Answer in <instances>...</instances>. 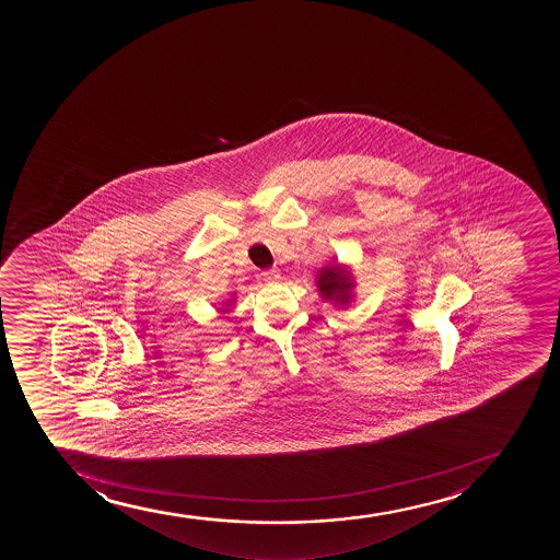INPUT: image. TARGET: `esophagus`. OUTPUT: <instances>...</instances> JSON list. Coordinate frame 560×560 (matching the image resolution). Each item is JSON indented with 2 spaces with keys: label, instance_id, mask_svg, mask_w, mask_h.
I'll list each match as a JSON object with an SVG mask.
<instances>
[{
  "label": "esophagus",
  "instance_id": "34e87169",
  "mask_svg": "<svg viewBox=\"0 0 560 560\" xmlns=\"http://www.w3.org/2000/svg\"><path fill=\"white\" fill-rule=\"evenodd\" d=\"M262 279H265L266 283H277L281 279V271L277 270V268H270V270L262 271Z\"/></svg>",
  "mask_w": 560,
  "mask_h": 560
}]
</instances>
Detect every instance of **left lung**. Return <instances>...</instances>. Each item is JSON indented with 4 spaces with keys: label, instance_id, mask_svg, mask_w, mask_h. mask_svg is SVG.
<instances>
[{
    "label": "left lung",
    "instance_id": "left-lung-1",
    "mask_svg": "<svg viewBox=\"0 0 560 560\" xmlns=\"http://www.w3.org/2000/svg\"><path fill=\"white\" fill-rule=\"evenodd\" d=\"M317 292L327 301H332L335 305H349L352 301V281L351 271L346 266L332 265L325 266L319 270L316 277Z\"/></svg>",
    "mask_w": 560,
    "mask_h": 560
}]
</instances>
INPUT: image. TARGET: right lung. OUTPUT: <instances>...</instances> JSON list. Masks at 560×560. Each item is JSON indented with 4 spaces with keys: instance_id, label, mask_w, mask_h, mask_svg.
<instances>
[{
    "instance_id": "right-lung-1",
    "label": "right lung",
    "mask_w": 560,
    "mask_h": 560,
    "mask_svg": "<svg viewBox=\"0 0 560 560\" xmlns=\"http://www.w3.org/2000/svg\"><path fill=\"white\" fill-rule=\"evenodd\" d=\"M220 311H224L225 312V311H228V308H220Z\"/></svg>"
}]
</instances>
